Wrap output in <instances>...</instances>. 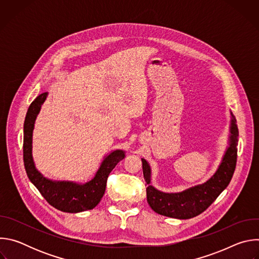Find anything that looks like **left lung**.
<instances>
[{"instance_id": "left-lung-1", "label": "left lung", "mask_w": 259, "mask_h": 259, "mask_svg": "<svg viewBox=\"0 0 259 259\" xmlns=\"http://www.w3.org/2000/svg\"><path fill=\"white\" fill-rule=\"evenodd\" d=\"M232 115L230 146L224 156L223 162L215 174L205 183L191 188L177 194H166L151 186V168L144 159L142 171L146 186V199L151 208L158 214L178 218L189 219L204 212L221 194L233 177L237 164L238 136L237 121Z\"/></svg>"}]
</instances>
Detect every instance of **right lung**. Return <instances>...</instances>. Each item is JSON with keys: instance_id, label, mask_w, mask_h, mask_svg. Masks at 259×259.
I'll list each match as a JSON object with an SVG mask.
<instances>
[{"instance_id": "add662e5", "label": "right lung", "mask_w": 259, "mask_h": 259, "mask_svg": "<svg viewBox=\"0 0 259 259\" xmlns=\"http://www.w3.org/2000/svg\"><path fill=\"white\" fill-rule=\"evenodd\" d=\"M46 97L47 92L40 94L30 103L26 113L23 127V162L26 174L33 186L54 208L68 213L91 210L97 206L103 197L107 177L116 165L124 159L125 153L118 150L109 154L103 160L95 177L85 184L52 181L45 178L34 167L31 156V137L34 120Z\"/></svg>"}]
</instances>
